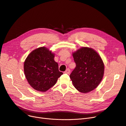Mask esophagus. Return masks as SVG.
<instances>
[{
	"label": "esophagus",
	"mask_w": 126,
	"mask_h": 126,
	"mask_svg": "<svg viewBox=\"0 0 126 126\" xmlns=\"http://www.w3.org/2000/svg\"><path fill=\"white\" fill-rule=\"evenodd\" d=\"M70 72H71V71H70V69H69V68H67L66 70L65 71V73H66V74H69V73H70Z\"/></svg>",
	"instance_id": "obj_1"
}]
</instances>
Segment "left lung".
Returning a JSON list of instances; mask_svg holds the SVG:
<instances>
[{
	"label": "left lung",
	"instance_id": "8db88e82",
	"mask_svg": "<svg viewBox=\"0 0 126 126\" xmlns=\"http://www.w3.org/2000/svg\"><path fill=\"white\" fill-rule=\"evenodd\" d=\"M75 68L71 74L73 86L79 92L88 93L99 86L104 73V64L94 49L82 47L72 53Z\"/></svg>",
	"mask_w": 126,
	"mask_h": 126
}]
</instances>
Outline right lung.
Masks as SVG:
<instances>
[{
	"label": "right lung",
	"mask_w": 126,
	"mask_h": 126,
	"mask_svg": "<svg viewBox=\"0 0 126 126\" xmlns=\"http://www.w3.org/2000/svg\"><path fill=\"white\" fill-rule=\"evenodd\" d=\"M55 54L45 47L37 48L28 55L24 63L25 77L35 90L46 92L53 86L63 73L54 60Z\"/></svg>",
	"instance_id": "obj_1"
}]
</instances>
